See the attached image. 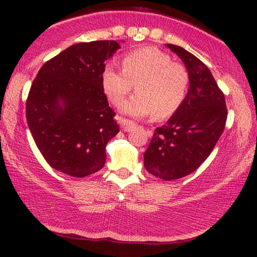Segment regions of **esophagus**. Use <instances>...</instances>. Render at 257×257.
Returning a JSON list of instances; mask_svg holds the SVG:
<instances>
[{
	"label": "esophagus",
	"instance_id": "esophagus-1",
	"mask_svg": "<svg viewBox=\"0 0 257 257\" xmlns=\"http://www.w3.org/2000/svg\"><path fill=\"white\" fill-rule=\"evenodd\" d=\"M118 122L119 125L121 126V130L124 132H128L131 131V128L135 126V122L131 121V120H127V119H122V118H119L118 119Z\"/></svg>",
	"mask_w": 257,
	"mask_h": 257
}]
</instances>
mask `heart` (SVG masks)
Returning a JSON list of instances; mask_svg holds the SVG:
<instances>
[{"label":"heart","mask_w":257,"mask_h":257,"mask_svg":"<svg viewBox=\"0 0 257 257\" xmlns=\"http://www.w3.org/2000/svg\"><path fill=\"white\" fill-rule=\"evenodd\" d=\"M121 69L106 64L101 72V87L112 104H120L135 87V96L120 105L132 117L153 114L158 119L173 115L187 97L189 75L180 63L156 47L130 51L121 59Z\"/></svg>","instance_id":"obj_1"}]
</instances>
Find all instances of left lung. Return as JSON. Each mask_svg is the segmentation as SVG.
<instances>
[{"mask_svg":"<svg viewBox=\"0 0 257 257\" xmlns=\"http://www.w3.org/2000/svg\"><path fill=\"white\" fill-rule=\"evenodd\" d=\"M166 47L187 69L188 92L166 125L156 128L144 153V166L151 174L168 181L191 174L208 158L224 130L227 107L210 70L184 48Z\"/></svg>","mask_w":257,"mask_h":257,"instance_id":"left-lung-1","label":"left lung"}]
</instances>
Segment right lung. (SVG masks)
<instances>
[{
	"label": "right lung",
	"instance_id": "right-lung-1",
	"mask_svg": "<svg viewBox=\"0 0 257 257\" xmlns=\"http://www.w3.org/2000/svg\"><path fill=\"white\" fill-rule=\"evenodd\" d=\"M118 49L115 41L73 44L45 63L31 84L28 126L47 163L62 173L84 178L105 165V147L119 126L101 72Z\"/></svg>",
	"mask_w": 257,
	"mask_h": 257
}]
</instances>
